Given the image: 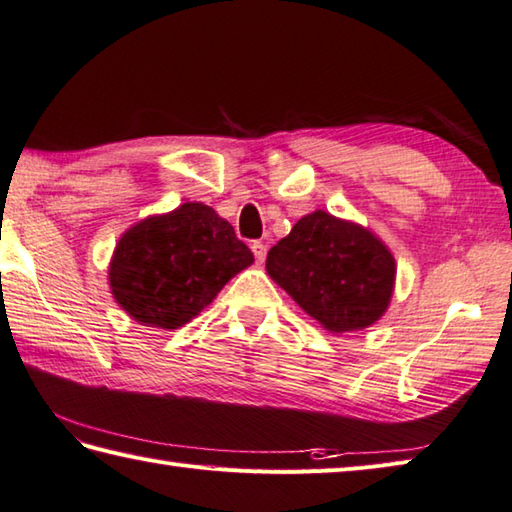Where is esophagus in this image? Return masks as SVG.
Returning <instances> with one entry per match:
<instances>
[{
	"label": "esophagus",
	"instance_id": "obj_1",
	"mask_svg": "<svg viewBox=\"0 0 512 512\" xmlns=\"http://www.w3.org/2000/svg\"><path fill=\"white\" fill-rule=\"evenodd\" d=\"M250 248H253V255L257 259V264H262L266 259V244L264 242H253V244H250Z\"/></svg>",
	"mask_w": 512,
	"mask_h": 512
}]
</instances>
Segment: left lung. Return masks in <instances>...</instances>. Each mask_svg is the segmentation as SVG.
Segmentation results:
<instances>
[{
  "mask_svg": "<svg viewBox=\"0 0 512 512\" xmlns=\"http://www.w3.org/2000/svg\"><path fill=\"white\" fill-rule=\"evenodd\" d=\"M266 270L306 315L339 335L386 313L397 264L373 230L315 210L268 250Z\"/></svg>",
  "mask_w": 512,
  "mask_h": 512,
  "instance_id": "1",
  "label": "left lung"
}]
</instances>
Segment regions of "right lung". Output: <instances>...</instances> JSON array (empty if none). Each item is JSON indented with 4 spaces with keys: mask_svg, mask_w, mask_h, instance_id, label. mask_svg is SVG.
Segmentation results:
<instances>
[{
    "mask_svg": "<svg viewBox=\"0 0 512 512\" xmlns=\"http://www.w3.org/2000/svg\"><path fill=\"white\" fill-rule=\"evenodd\" d=\"M253 262L224 217L202 202H186L142 219L119 237L108 284L137 324L175 330Z\"/></svg>",
    "mask_w": 512,
    "mask_h": 512,
    "instance_id": "add662e5",
    "label": "right lung"
}]
</instances>
